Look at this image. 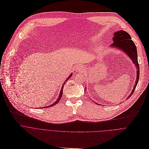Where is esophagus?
I'll return each instance as SVG.
<instances>
[{
    "label": "esophagus",
    "mask_w": 149,
    "mask_h": 149,
    "mask_svg": "<svg viewBox=\"0 0 149 149\" xmlns=\"http://www.w3.org/2000/svg\"><path fill=\"white\" fill-rule=\"evenodd\" d=\"M83 68H82L81 66H79L76 69V70L77 72H80V71H83Z\"/></svg>",
    "instance_id": "esophagus-1"
}]
</instances>
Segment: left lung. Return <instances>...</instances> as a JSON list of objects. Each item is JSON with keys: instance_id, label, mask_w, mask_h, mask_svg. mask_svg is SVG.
<instances>
[{"instance_id": "1", "label": "left lung", "mask_w": 149, "mask_h": 149, "mask_svg": "<svg viewBox=\"0 0 149 149\" xmlns=\"http://www.w3.org/2000/svg\"><path fill=\"white\" fill-rule=\"evenodd\" d=\"M113 35V43L111 45V46L123 50L130 57L137 69V77L136 79L135 85L134 86L132 92L127 97L128 99L133 95L139 79L140 69L139 65L137 61V48L134 42L132 40L131 36L127 32L123 31H120L114 33ZM85 88H86V87ZM96 104L97 103H96Z\"/></svg>"}]
</instances>
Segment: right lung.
I'll return each mask as SVG.
<instances>
[{
	"label": "right lung",
	"mask_w": 149,
	"mask_h": 149,
	"mask_svg": "<svg viewBox=\"0 0 149 149\" xmlns=\"http://www.w3.org/2000/svg\"><path fill=\"white\" fill-rule=\"evenodd\" d=\"M72 73L69 76V77L66 80V81H65V83H63V84L62 85V87L61 88V92H60V94H59V95H58V99H57V100L54 102V103H53V104H50V106H46V107H52V106H54L55 104H56L58 102H59V100H61V97H62V95H63V87H64V84H65V83L72 77ZM46 108V107H41V108ZM40 108V109H41Z\"/></svg>",
	"instance_id": "right-lung-1"
}]
</instances>
